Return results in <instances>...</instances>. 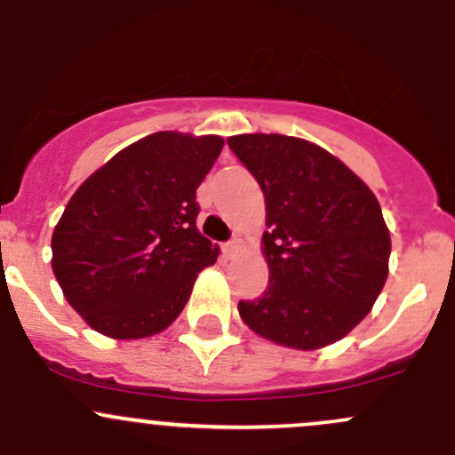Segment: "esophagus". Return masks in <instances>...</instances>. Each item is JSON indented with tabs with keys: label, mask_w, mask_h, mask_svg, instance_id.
Segmentation results:
<instances>
[{
	"label": "esophagus",
	"mask_w": 455,
	"mask_h": 455,
	"mask_svg": "<svg viewBox=\"0 0 455 455\" xmlns=\"http://www.w3.org/2000/svg\"><path fill=\"white\" fill-rule=\"evenodd\" d=\"M224 253H227V257H235L237 253H240V242L237 240H233V242H228V244H224Z\"/></svg>",
	"instance_id": "1"
}]
</instances>
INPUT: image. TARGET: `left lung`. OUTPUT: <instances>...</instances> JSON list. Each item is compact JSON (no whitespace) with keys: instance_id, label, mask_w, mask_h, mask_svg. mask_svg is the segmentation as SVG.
Here are the masks:
<instances>
[{"instance_id":"left-lung-1","label":"left lung","mask_w":455,"mask_h":455,"mask_svg":"<svg viewBox=\"0 0 455 455\" xmlns=\"http://www.w3.org/2000/svg\"><path fill=\"white\" fill-rule=\"evenodd\" d=\"M266 200L261 253L268 288L240 301L242 321L261 339L319 350L368 316L389 273V240L371 189L337 156L283 134L227 140Z\"/></svg>"}]
</instances>
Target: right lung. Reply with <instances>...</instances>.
Wrapping results in <instances>:
<instances>
[{"label":"right lung","mask_w":455,"mask_h":455,"mask_svg":"<svg viewBox=\"0 0 455 455\" xmlns=\"http://www.w3.org/2000/svg\"><path fill=\"white\" fill-rule=\"evenodd\" d=\"M222 136L156 132L75 191L52 233V273L68 304L116 341L167 330L220 249L196 227V189Z\"/></svg>","instance_id":"obj_1"}]
</instances>
